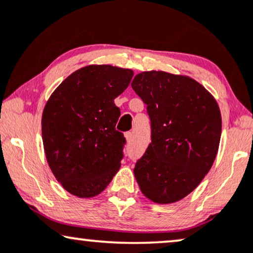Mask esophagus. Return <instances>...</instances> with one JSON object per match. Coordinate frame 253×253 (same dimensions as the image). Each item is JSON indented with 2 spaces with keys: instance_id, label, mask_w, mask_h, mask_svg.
Segmentation results:
<instances>
[{
  "instance_id": "obj_1",
  "label": "esophagus",
  "mask_w": 253,
  "mask_h": 253,
  "mask_svg": "<svg viewBox=\"0 0 253 253\" xmlns=\"http://www.w3.org/2000/svg\"><path fill=\"white\" fill-rule=\"evenodd\" d=\"M125 137H126L127 142H130V141H132V137H133L132 133H130V132H127L126 134H125Z\"/></svg>"
}]
</instances>
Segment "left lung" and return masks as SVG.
Listing matches in <instances>:
<instances>
[{
    "instance_id": "1",
    "label": "left lung",
    "mask_w": 253,
    "mask_h": 253,
    "mask_svg": "<svg viewBox=\"0 0 253 253\" xmlns=\"http://www.w3.org/2000/svg\"><path fill=\"white\" fill-rule=\"evenodd\" d=\"M147 105L151 142L137 160L140 190L157 204L190 194L216 157L222 120L214 97L197 81L166 72H143L132 82Z\"/></svg>"
}]
</instances>
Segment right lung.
I'll list each match as a JSON object with an SVG mask.
<instances>
[{
  "mask_svg": "<svg viewBox=\"0 0 253 253\" xmlns=\"http://www.w3.org/2000/svg\"><path fill=\"white\" fill-rule=\"evenodd\" d=\"M134 73L110 65L83 67L69 75L47 100L42 142L48 166L63 188L79 198L105 190L120 168L126 143L116 125L114 98Z\"/></svg>",
  "mask_w": 253,
  "mask_h": 253,
  "instance_id": "1",
  "label": "right lung"
}]
</instances>
